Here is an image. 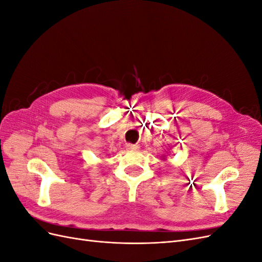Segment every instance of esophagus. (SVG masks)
Segmentation results:
<instances>
[{"label":"esophagus","instance_id":"34e87169","mask_svg":"<svg viewBox=\"0 0 262 262\" xmlns=\"http://www.w3.org/2000/svg\"><path fill=\"white\" fill-rule=\"evenodd\" d=\"M125 148L128 150H137L139 148V145L137 144H131V143H126Z\"/></svg>","mask_w":262,"mask_h":262}]
</instances>
